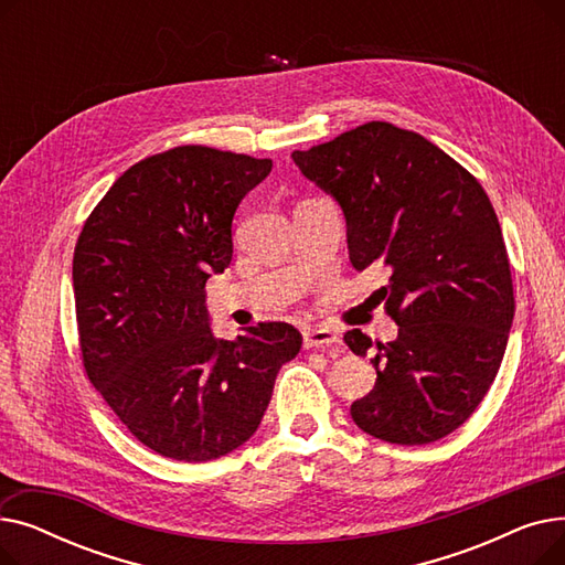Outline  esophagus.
Returning a JSON list of instances; mask_svg holds the SVG:
<instances>
[{
  "label": "esophagus",
  "instance_id": "1",
  "mask_svg": "<svg viewBox=\"0 0 565 565\" xmlns=\"http://www.w3.org/2000/svg\"><path fill=\"white\" fill-rule=\"evenodd\" d=\"M305 348H330V350H339L341 348V339L337 332H332L330 328H313L305 332Z\"/></svg>",
  "mask_w": 565,
  "mask_h": 565
}]
</instances>
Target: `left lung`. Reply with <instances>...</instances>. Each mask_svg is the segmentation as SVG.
Returning <instances> with one entry per match:
<instances>
[{
  "instance_id": "8db88e82",
  "label": "left lung",
  "mask_w": 565,
  "mask_h": 565,
  "mask_svg": "<svg viewBox=\"0 0 565 565\" xmlns=\"http://www.w3.org/2000/svg\"><path fill=\"white\" fill-rule=\"evenodd\" d=\"M292 162L343 207L354 270L390 277L377 295L398 337L375 341V387L352 403V422L407 447L447 437L488 394L515 313L486 190L433 141L384 121L295 151ZM343 341L360 358L373 348L362 330Z\"/></svg>"
}]
</instances>
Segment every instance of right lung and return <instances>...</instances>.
Masks as SVG:
<instances>
[{
  "label": "right lung",
  "instance_id": "right-lung-1",
  "mask_svg": "<svg viewBox=\"0 0 565 565\" xmlns=\"http://www.w3.org/2000/svg\"><path fill=\"white\" fill-rule=\"evenodd\" d=\"M270 169L201 143L169 148L118 175L77 237L86 377L164 458L205 462L245 444L302 348L288 322H258L233 341L207 328L205 281L228 267L235 207Z\"/></svg>",
  "mask_w": 565,
  "mask_h": 565
}]
</instances>
